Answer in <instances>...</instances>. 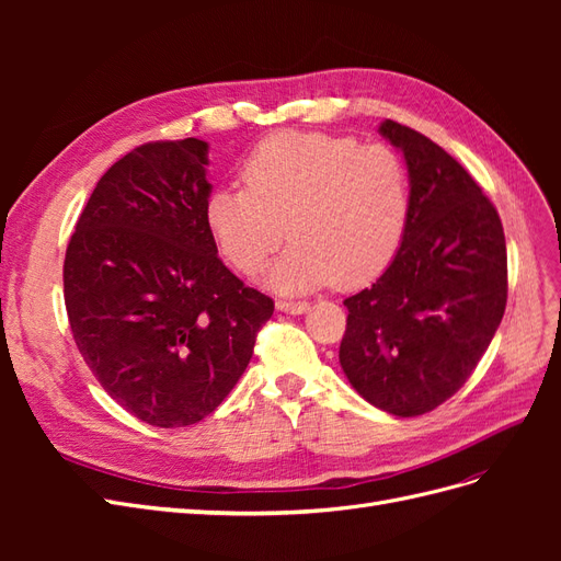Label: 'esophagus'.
Instances as JSON below:
<instances>
[{
    "instance_id": "1",
    "label": "esophagus",
    "mask_w": 561,
    "mask_h": 561,
    "mask_svg": "<svg viewBox=\"0 0 561 561\" xmlns=\"http://www.w3.org/2000/svg\"><path fill=\"white\" fill-rule=\"evenodd\" d=\"M276 309H278V311H283V313H293V316H297V313L309 311V301H290V299H280V301H276Z\"/></svg>"
}]
</instances>
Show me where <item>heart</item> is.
Returning <instances> with one entry per match:
<instances>
[{
	"instance_id": "1",
	"label": "heart",
	"mask_w": 561,
	"mask_h": 561,
	"mask_svg": "<svg viewBox=\"0 0 561 561\" xmlns=\"http://www.w3.org/2000/svg\"><path fill=\"white\" fill-rule=\"evenodd\" d=\"M241 178L245 186L208 196L206 227L219 254L248 276L290 229L293 245L264 274L276 293L371 283L396 260L410 225V171L386 145L280 130L252 147Z\"/></svg>"
}]
</instances>
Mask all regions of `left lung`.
<instances>
[{
  "label": "left lung",
  "mask_w": 561,
  "mask_h": 561,
  "mask_svg": "<svg viewBox=\"0 0 561 561\" xmlns=\"http://www.w3.org/2000/svg\"><path fill=\"white\" fill-rule=\"evenodd\" d=\"M379 133L402 151L412 215L379 280L344 299L339 363L369 404L419 416L468 381L501 325L505 236L480 184L443 147L390 118Z\"/></svg>",
  "instance_id": "8db88e82"
}]
</instances>
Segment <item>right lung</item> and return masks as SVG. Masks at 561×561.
Listing matches in <instances>:
<instances>
[{"instance_id":"add662e5","label":"right lung","mask_w":561,"mask_h":561,"mask_svg":"<svg viewBox=\"0 0 561 561\" xmlns=\"http://www.w3.org/2000/svg\"><path fill=\"white\" fill-rule=\"evenodd\" d=\"M208 142H147L98 180L65 252L75 342L110 398L149 426L213 414L274 313L217 257Z\"/></svg>"}]
</instances>
